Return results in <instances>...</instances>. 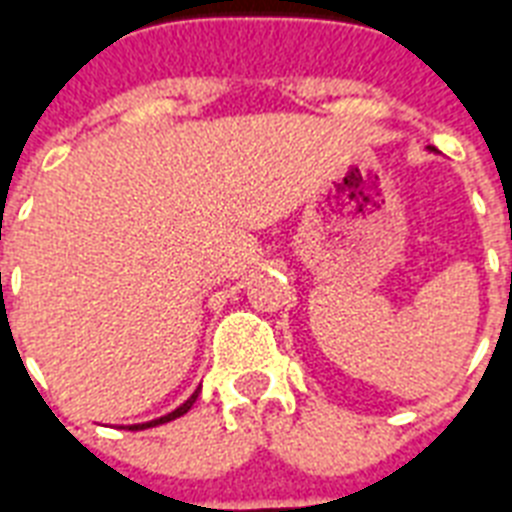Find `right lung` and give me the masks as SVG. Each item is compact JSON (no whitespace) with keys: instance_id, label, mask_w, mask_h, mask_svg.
Listing matches in <instances>:
<instances>
[{"instance_id":"1","label":"right lung","mask_w":512,"mask_h":512,"mask_svg":"<svg viewBox=\"0 0 512 512\" xmlns=\"http://www.w3.org/2000/svg\"><path fill=\"white\" fill-rule=\"evenodd\" d=\"M197 392H200V390H194L192 395H189V398H186L184 403H181V406H178V408H173V411H170V414H165V417H160V419H152V422H141V425H130V430H146V427H157V425H165V422H170V419H178V417H184L186 411H189V408H192V403H194V400H197Z\"/></svg>"}]
</instances>
